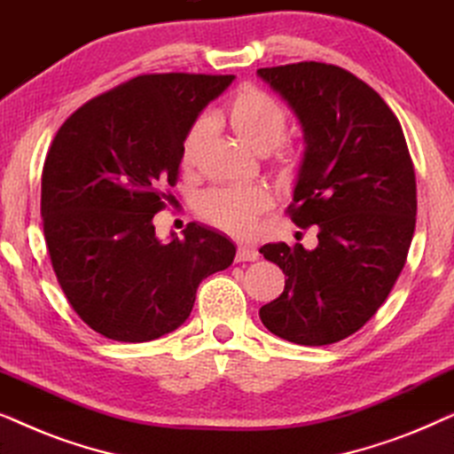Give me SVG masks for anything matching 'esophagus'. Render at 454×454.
Here are the masks:
<instances>
[{
  "mask_svg": "<svg viewBox=\"0 0 454 454\" xmlns=\"http://www.w3.org/2000/svg\"><path fill=\"white\" fill-rule=\"evenodd\" d=\"M260 258V252L254 246H238V252H235V260L238 262H254V260Z\"/></svg>",
  "mask_w": 454,
  "mask_h": 454,
  "instance_id": "esophagus-1",
  "label": "esophagus"
}]
</instances>
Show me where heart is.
<instances>
[{
	"instance_id": "heart-1",
	"label": "heart",
	"mask_w": 454,
	"mask_h": 454,
	"mask_svg": "<svg viewBox=\"0 0 454 454\" xmlns=\"http://www.w3.org/2000/svg\"><path fill=\"white\" fill-rule=\"evenodd\" d=\"M225 117L235 134L256 153H270L272 163L283 176H291L297 167V153L285 146L289 132V114L269 92L244 86L229 98ZM207 134V120H198L182 142V165L192 167ZM270 207L269 190L260 185L247 188H215L198 200V215L208 225L235 238H246L256 229L260 213Z\"/></svg>"
}]
</instances>
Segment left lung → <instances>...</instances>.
Returning <instances> with one entry per match:
<instances>
[{"mask_svg":"<svg viewBox=\"0 0 454 454\" xmlns=\"http://www.w3.org/2000/svg\"><path fill=\"white\" fill-rule=\"evenodd\" d=\"M300 117L306 154L287 215L318 227V246L266 244L283 294L260 308L272 334L331 345L357 333L387 301L407 262L418 188L393 109L351 72L320 61L260 67Z\"/></svg>","mask_w":454,"mask_h":454,"instance_id":"8db88e82","label":"left lung"}]
</instances>
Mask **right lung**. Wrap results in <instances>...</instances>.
Masks as SVG:
<instances>
[{
    "mask_svg": "<svg viewBox=\"0 0 454 454\" xmlns=\"http://www.w3.org/2000/svg\"><path fill=\"white\" fill-rule=\"evenodd\" d=\"M210 74H142L64 121L41 177L43 233L64 295L92 331L146 343L188 318L196 289L233 262L225 235L190 223L157 239L153 216L177 184L182 142L233 82Z\"/></svg>",
    "mask_w": 454,
    "mask_h": 454,
    "instance_id": "1",
    "label": "right lung"
}]
</instances>
